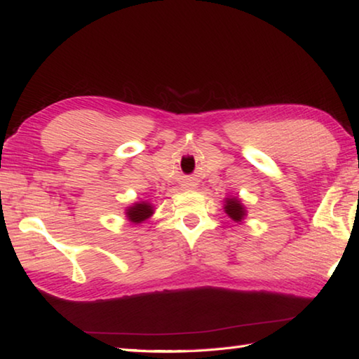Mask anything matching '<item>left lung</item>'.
<instances>
[{"mask_svg":"<svg viewBox=\"0 0 359 359\" xmlns=\"http://www.w3.org/2000/svg\"><path fill=\"white\" fill-rule=\"evenodd\" d=\"M224 213L236 223H242L246 217V207L238 196L224 198Z\"/></svg>","mask_w":359,"mask_h":359,"instance_id":"obj_1","label":"left lung"}]
</instances>
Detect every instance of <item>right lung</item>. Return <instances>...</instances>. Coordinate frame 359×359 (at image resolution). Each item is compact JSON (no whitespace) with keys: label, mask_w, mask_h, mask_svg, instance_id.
<instances>
[{"label":"right lung","mask_w":359,"mask_h":359,"mask_svg":"<svg viewBox=\"0 0 359 359\" xmlns=\"http://www.w3.org/2000/svg\"><path fill=\"white\" fill-rule=\"evenodd\" d=\"M154 212H155V208L151 202L140 201V202H135V204L128 205L126 208V218L132 224H140V223H142V221L151 218Z\"/></svg>","instance_id":"add662e5"}]
</instances>
